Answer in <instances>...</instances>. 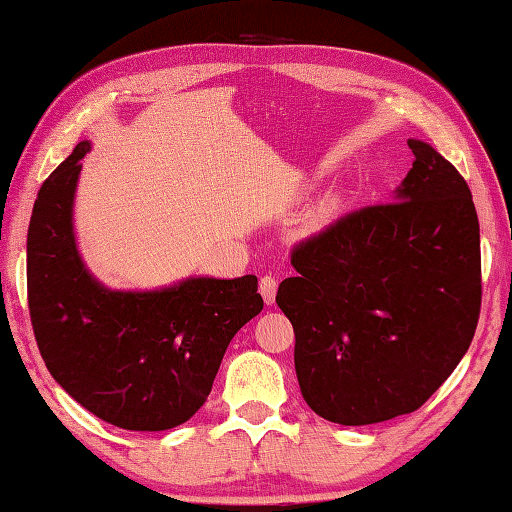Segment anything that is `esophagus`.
<instances>
[{
    "instance_id": "34e87169",
    "label": "esophagus",
    "mask_w": 512,
    "mask_h": 512,
    "mask_svg": "<svg viewBox=\"0 0 512 512\" xmlns=\"http://www.w3.org/2000/svg\"><path fill=\"white\" fill-rule=\"evenodd\" d=\"M259 293H262L266 306H273L275 304V295H277V279L270 277V275L259 279Z\"/></svg>"
}]
</instances>
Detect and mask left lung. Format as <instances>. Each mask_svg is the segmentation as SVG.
Wrapping results in <instances>:
<instances>
[{"mask_svg": "<svg viewBox=\"0 0 512 512\" xmlns=\"http://www.w3.org/2000/svg\"><path fill=\"white\" fill-rule=\"evenodd\" d=\"M415 162L393 202L355 210L299 244L277 306L295 330L306 404L342 426L422 406L462 362L482 306L473 195L437 150Z\"/></svg>", "mask_w": 512, "mask_h": 512, "instance_id": "left-lung-1", "label": "left lung"}]
</instances>
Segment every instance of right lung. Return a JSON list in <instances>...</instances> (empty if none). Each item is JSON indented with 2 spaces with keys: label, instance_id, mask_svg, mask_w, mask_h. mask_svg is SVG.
<instances>
[{
  "label": "right lung",
  "instance_id": "obj_1",
  "mask_svg": "<svg viewBox=\"0 0 512 512\" xmlns=\"http://www.w3.org/2000/svg\"><path fill=\"white\" fill-rule=\"evenodd\" d=\"M79 142L42 184L26 242L28 308L48 373L104 422L168 430L213 388L230 339L262 313L257 277H186L155 290H113L79 255L73 208Z\"/></svg>",
  "mask_w": 512,
  "mask_h": 512
}]
</instances>
